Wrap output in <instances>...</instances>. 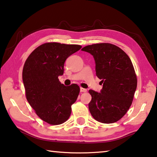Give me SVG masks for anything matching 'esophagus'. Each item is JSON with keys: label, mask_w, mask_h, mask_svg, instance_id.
I'll use <instances>...</instances> for the list:
<instances>
[{"label": "esophagus", "mask_w": 157, "mask_h": 157, "mask_svg": "<svg viewBox=\"0 0 157 157\" xmlns=\"http://www.w3.org/2000/svg\"><path fill=\"white\" fill-rule=\"evenodd\" d=\"M80 92H86V89L84 88H80Z\"/></svg>", "instance_id": "34e87169"}]
</instances>
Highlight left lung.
Listing matches in <instances>:
<instances>
[{
	"label": "left lung",
	"instance_id": "1",
	"mask_svg": "<svg viewBox=\"0 0 157 157\" xmlns=\"http://www.w3.org/2000/svg\"><path fill=\"white\" fill-rule=\"evenodd\" d=\"M82 50L94 57L96 75L103 84L100 93L89 90L90 113L100 123H115L128 111L136 89L132 61L120 48L108 43L89 45Z\"/></svg>",
	"mask_w": 157,
	"mask_h": 157
}]
</instances>
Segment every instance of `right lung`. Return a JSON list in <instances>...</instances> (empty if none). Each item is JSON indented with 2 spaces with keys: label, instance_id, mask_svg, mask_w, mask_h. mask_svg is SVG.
Instances as JSON below:
<instances>
[{
  "label": "right lung",
  "instance_id": "obj_1",
  "mask_svg": "<svg viewBox=\"0 0 157 157\" xmlns=\"http://www.w3.org/2000/svg\"><path fill=\"white\" fill-rule=\"evenodd\" d=\"M82 48L79 45L46 43L29 55L23 69L26 98L36 115L50 124L68 120L71 105L79 93L78 85L66 86L58 77L63 74L66 59Z\"/></svg>",
  "mask_w": 157,
  "mask_h": 157
}]
</instances>
